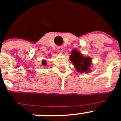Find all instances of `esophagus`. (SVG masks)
Returning <instances> with one entry per match:
<instances>
[{
	"label": "esophagus",
	"mask_w": 121,
	"mask_h": 121,
	"mask_svg": "<svg viewBox=\"0 0 121 121\" xmlns=\"http://www.w3.org/2000/svg\"><path fill=\"white\" fill-rule=\"evenodd\" d=\"M65 51V48H64L63 47H59L58 48V52H60V53H63Z\"/></svg>",
	"instance_id": "1"
}]
</instances>
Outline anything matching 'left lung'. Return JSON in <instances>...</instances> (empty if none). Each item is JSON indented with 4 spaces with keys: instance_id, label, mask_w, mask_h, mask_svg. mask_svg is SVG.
Here are the masks:
<instances>
[{
    "instance_id": "8db88e82",
    "label": "left lung",
    "mask_w": 121,
    "mask_h": 121,
    "mask_svg": "<svg viewBox=\"0 0 121 121\" xmlns=\"http://www.w3.org/2000/svg\"><path fill=\"white\" fill-rule=\"evenodd\" d=\"M69 59L73 63L77 71L80 73H88L90 71L91 64V58L90 57H85L82 54L76 50H73L71 52Z\"/></svg>"
}]
</instances>
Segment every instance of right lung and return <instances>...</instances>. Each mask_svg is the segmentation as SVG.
<instances>
[{"label":"right lung","mask_w":121,"mask_h":121,"mask_svg":"<svg viewBox=\"0 0 121 121\" xmlns=\"http://www.w3.org/2000/svg\"><path fill=\"white\" fill-rule=\"evenodd\" d=\"M42 64H43V65H44V66H45V65H47V63H46V60H43L42 61Z\"/></svg>","instance_id":"add662e5"}]
</instances>
